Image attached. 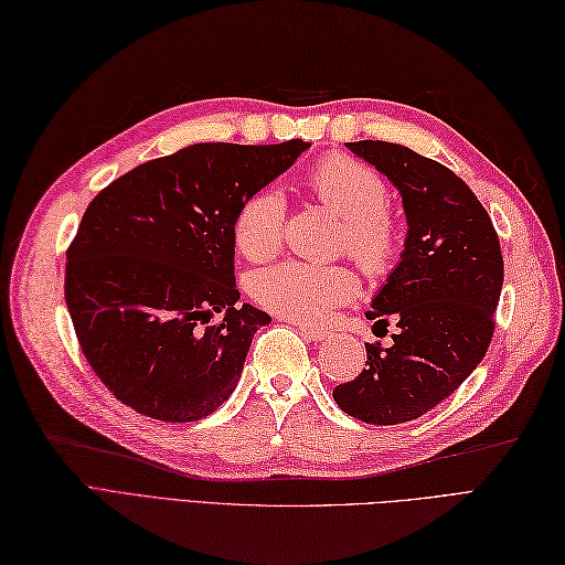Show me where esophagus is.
<instances>
[{"mask_svg": "<svg viewBox=\"0 0 565 565\" xmlns=\"http://www.w3.org/2000/svg\"><path fill=\"white\" fill-rule=\"evenodd\" d=\"M298 329H300V334H302V337H306L308 341H315V343H320V341H324V339L329 337V331H327V329L312 327V324H298Z\"/></svg>", "mask_w": 565, "mask_h": 565, "instance_id": "esophagus-1", "label": "esophagus"}]
</instances>
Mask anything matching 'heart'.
Returning <instances> with one entry per match:
<instances>
[{
  "label": "heart",
  "mask_w": 565,
  "mask_h": 565,
  "mask_svg": "<svg viewBox=\"0 0 565 565\" xmlns=\"http://www.w3.org/2000/svg\"><path fill=\"white\" fill-rule=\"evenodd\" d=\"M310 191L343 216L341 248L349 250L367 274H386L398 255V226L386 205V185L365 162L329 154L315 164ZM236 245L243 257L267 259L286 238V198L277 188L257 191L236 216ZM360 281L345 265H317L308 259H284L255 271L250 294L259 306L296 322L327 320L331 310L355 298Z\"/></svg>",
  "instance_id": "b5f03b06"
}]
</instances>
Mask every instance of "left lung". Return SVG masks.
Instances as JSON below:
<instances>
[{
  "label": "left lung",
  "mask_w": 565,
  "mask_h": 565,
  "mask_svg": "<svg viewBox=\"0 0 565 565\" xmlns=\"http://www.w3.org/2000/svg\"><path fill=\"white\" fill-rule=\"evenodd\" d=\"M396 185L406 212L398 265L372 298L374 324L396 322L388 349L365 343L367 367L334 388L343 413L401 425L451 396L482 363L503 286L499 236L451 169L406 145L345 142Z\"/></svg>",
  "instance_id": "1"
}]
</instances>
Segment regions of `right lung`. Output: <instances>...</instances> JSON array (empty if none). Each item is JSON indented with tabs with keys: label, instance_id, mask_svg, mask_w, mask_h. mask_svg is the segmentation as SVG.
Returning <instances> with one entry per match:
<instances>
[{
	"label": "right lung",
	"instance_id": "right-lung-1",
	"mask_svg": "<svg viewBox=\"0 0 565 565\" xmlns=\"http://www.w3.org/2000/svg\"><path fill=\"white\" fill-rule=\"evenodd\" d=\"M308 148L188 145L85 210L66 253V308L83 355L128 408L195 423L234 394L255 331L271 322L238 302L236 216Z\"/></svg>",
	"mask_w": 565,
	"mask_h": 565
}]
</instances>
